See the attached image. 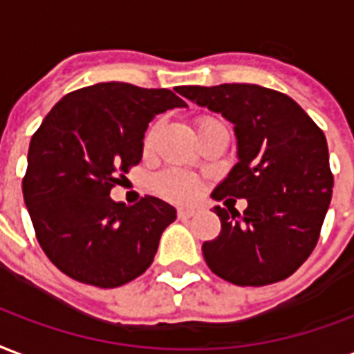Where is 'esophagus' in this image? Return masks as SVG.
Here are the masks:
<instances>
[{
    "label": "esophagus",
    "instance_id": "1",
    "mask_svg": "<svg viewBox=\"0 0 354 354\" xmlns=\"http://www.w3.org/2000/svg\"><path fill=\"white\" fill-rule=\"evenodd\" d=\"M197 210H193V208H180L178 210V219H191V217H195Z\"/></svg>",
    "mask_w": 354,
    "mask_h": 354
}]
</instances>
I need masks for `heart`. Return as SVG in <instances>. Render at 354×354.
Here are the masks:
<instances>
[{
    "label": "heart",
    "instance_id": "1",
    "mask_svg": "<svg viewBox=\"0 0 354 354\" xmlns=\"http://www.w3.org/2000/svg\"><path fill=\"white\" fill-rule=\"evenodd\" d=\"M214 122V118H198V129L206 124ZM159 131V122L150 125V129L144 135V151H150L156 142V135ZM151 189L159 197L172 201V203H191L201 193V180L195 174L182 169H165L151 180Z\"/></svg>",
    "mask_w": 354,
    "mask_h": 354
}]
</instances>
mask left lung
<instances>
[{
  "label": "left lung",
  "instance_id": "1",
  "mask_svg": "<svg viewBox=\"0 0 354 354\" xmlns=\"http://www.w3.org/2000/svg\"><path fill=\"white\" fill-rule=\"evenodd\" d=\"M176 91L232 122L238 140V163L212 197L248 198V208L242 216L230 206L214 208L221 230L203 243L206 264L242 287L295 274L315 250L332 198L324 133L297 101L257 84L178 86Z\"/></svg>",
  "mask_w": 354,
  "mask_h": 354
}]
</instances>
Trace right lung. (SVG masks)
I'll return each instance as SVG.
<instances>
[{"label": "right lung", "mask_w": 354, "mask_h": 354, "mask_svg": "<svg viewBox=\"0 0 354 354\" xmlns=\"http://www.w3.org/2000/svg\"><path fill=\"white\" fill-rule=\"evenodd\" d=\"M185 106L167 88L125 82L80 88L54 104L30 142L24 203L52 264L80 283L112 289L146 272L176 210L146 195L133 206L111 189L142 159L156 114Z\"/></svg>", "instance_id": "1"}]
</instances>
